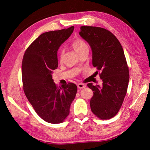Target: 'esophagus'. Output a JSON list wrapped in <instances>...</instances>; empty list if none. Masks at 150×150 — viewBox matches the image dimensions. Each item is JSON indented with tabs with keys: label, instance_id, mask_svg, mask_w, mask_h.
<instances>
[{
	"label": "esophagus",
	"instance_id": "1",
	"mask_svg": "<svg viewBox=\"0 0 150 150\" xmlns=\"http://www.w3.org/2000/svg\"><path fill=\"white\" fill-rule=\"evenodd\" d=\"M77 86L79 89H83L84 88L86 87V85L84 84H82V83H79L77 84Z\"/></svg>",
	"mask_w": 150,
	"mask_h": 150
}]
</instances>
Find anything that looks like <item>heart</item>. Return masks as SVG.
Wrapping results in <instances>:
<instances>
[{
    "instance_id": "heart-1",
    "label": "heart",
    "mask_w": 150,
    "mask_h": 150,
    "mask_svg": "<svg viewBox=\"0 0 150 150\" xmlns=\"http://www.w3.org/2000/svg\"><path fill=\"white\" fill-rule=\"evenodd\" d=\"M71 46L74 50L75 52L78 54L81 52L85 51V50H88V46L87 43L83 39L80 38H77L74 40H72L71 44ZM62 52L61 51H59V56L61 59L62 57Z\"/></svg>"
}]
</instances>
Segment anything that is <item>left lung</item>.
Segmentation results:
<instances>
[{"label": "left lung", "mask_w": 150, "mask_h": 150, "mask_svg": "<svg viewBox=\"0 0 150 150\" xmlns=\"http://www.w3.org/2000/svg\"><path fill=\"white\" fill-rule=\"evenodd\" d=\"M80 29L79 35L91 48L93 65L101 72L99 76L103 81L101 87L91 83L87 84L93 91L91 110L99 119H111L120 110L129 79L123 49L118 39L108 30L93 26H81Z\"/></svg>", "instance_id": "8db88e82"}]
</instances>
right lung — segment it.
Listing matches in <instances>:
<instances>
[{
    "mask_svg": "<svg viewBox=\"0 0 150 150\" xmlns=\"http://www.w3.org/2000/svg\"><path fill=\"white\" fill-rule=\"evenodd\" d=\"M74 26L46 32L26 49L22 63L23 89L36 113L49 123H61L69 114L78 88L69 83L58 87L52 74L58 66L57 51L70 37Z\"/></svg>",
    "mask_w": 150,
    "mask_h": 150,
    "instance_id": "obj_1",
    "label": "right lung"
}]
</instances>
